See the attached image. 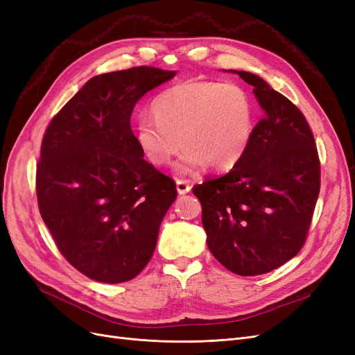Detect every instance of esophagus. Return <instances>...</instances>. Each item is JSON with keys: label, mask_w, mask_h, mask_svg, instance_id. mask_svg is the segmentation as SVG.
Returning a JSON list of instances; mask_svg holds the SVG:
<instances>
[{"label": "esophagus", "mask_w": 355, "mask_h": 355, "mask_svg": "<svg viewBox=\"0 0 355 355\" xmlns=\"http://www.w3.org/2000/svg\"><path fill=\"white\" fill-rule=\"evenodd\" d=\"M176 188H178V192L180 196L187 194V192L191 191V184L189 180H185V179H178L176 180Z\"/></svg>", "instance_id": "34e87169"}]
</instances>
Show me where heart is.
<instances>
[{
  "label": "heart",
  "mask_w": 355,
  "mask_h": 355,
  "mask_svg": "<svg viewBox=\"0 0 355 355\" xmlns=\"http://www.w3.org/2000/svg\"><path fill=\"white\" fill-rule=\"evenodd\" d=\"M151 111L154 118L142 116L135 125L136 142L154 166L167 164L182 144V173L207 164L232 168L253 136V103L237 84L182 83L161 92Z\"/></svg>",
  "instance_id": "heart-1"
}]
</instances>
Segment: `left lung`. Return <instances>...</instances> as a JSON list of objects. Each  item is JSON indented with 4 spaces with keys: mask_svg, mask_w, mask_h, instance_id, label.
I'll list each match as a JSON object with an SVG mask.
<instances>
[{
    "mask_svg": "<svg viewBox=\"0 0 355 355\" xmlns=\"http://www.w3.org/2000/svg\"><path fill=\"white\" fill-rule=\"evenodd\" d=\"M237 73L253 85L265 115L230 173L204 180L192 192L201 202L211 254L231 272L247 277L270 272L302 249L321 171L302 111L257 75Z\"/></svg>",
    "mask_w": 355,
    "mask_h": 355,
    "instance_id": "obj_1",
    "label": "left lung"
}]
</instances>
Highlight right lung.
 <instances>
[{"label":"right lung","instance_id":"obj_1","mask_svg":"<svg viewBox=\"0 0 355 355\" xmlns=\"http://www.w3.org/2000/svg\"><path fill=\"white\" fill-rule=\"evenodd\" d=\"M173 77L154 67L96 75L46 128L35 175L41 218L62 256L94 282L124 283L144 270L178 197L130 127L136 102Z\"/></svg>","mask_w":355,"mask_h":355}]
</instances>
